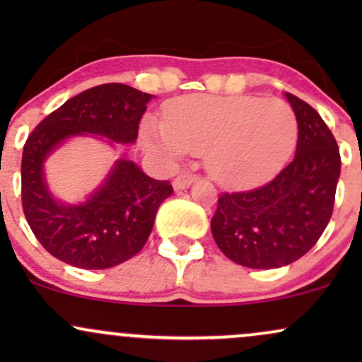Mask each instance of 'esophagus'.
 <instances>
[{
	"label": "esophagus",
	"instance_id": "34e87169",
	"mask_svg": "<svg viewBox=\"0 0 362 362\" xmlns=\"http://www.w3.org/2000/svg\"><path fill=\"white\" fill-rule=\"evenodd\" d=\"M195 182V175L192 173H180L175 180H173V189L175 190H184L187 187H190Z\"/></svg>",
	"mask_w": 362,
	"mask_h": 362
}]
</instances>
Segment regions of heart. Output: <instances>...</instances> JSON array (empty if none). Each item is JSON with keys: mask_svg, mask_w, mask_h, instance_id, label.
I'll use <instances>...</instances> for the list:
<instances>
[{"mask_svg": "<svg viewBox=\"0 0 362 362\" xmlns=\"http://www.w3.org/2000/svg\"><path fill=\"white\" fill-rule=\"evenodd\" d=\"M143 141L168 161L204 155L213 180L252 189L284 167L298 138L294 112L279 98L187 95L165 107V122L146 119Z\"/></svg>", "mask_w": 362, "mask_h": 362, "instance_id": "obj_1", "label": "heart"}]
</instances>
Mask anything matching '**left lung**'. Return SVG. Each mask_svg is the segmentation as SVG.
Instances as JSON below:
<instances>
[{
  "instance_id": "1",
  "label": "left lung",
  "mask_w": 362,
  "mask_h": 362,
  "mask_svg": "<svg viewBox=\"0 0 362 362\" xmlns=\"http://www.w3.org/2000/svg\"><path fill=\"white\" fill-rule=\"evenodd\" d=\"M298 120L293 161L260 189L223 194L211 219L214 242L235 264L279 269L318 242L334 211L340 177L337 141L308 103L284 93Z\"/></svg>"
}]
</instances>
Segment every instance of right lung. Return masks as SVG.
Listing matches in <instances>:
<instances>
[{"instance_id": "1", "label": "right lung", "mask_w": 362, "mask_h": 362, "mask_svg": "<svg viewBox=\"0 0 362 362\" xmlns=\"http://www.w3.org/2000/svg\"><path fill=\"white\" fill-rule=\"evenodd\" d=\"M153 95L109 83L62 103L28 136L22 156V204L28 226L52 257L78 269H110L141 252L156 211L173 194L170 182L148 177L134 161L119 158L81 202L52 194L45 161L73 138L134 144L138 124Z\"/></svg>"}]
</instances>
